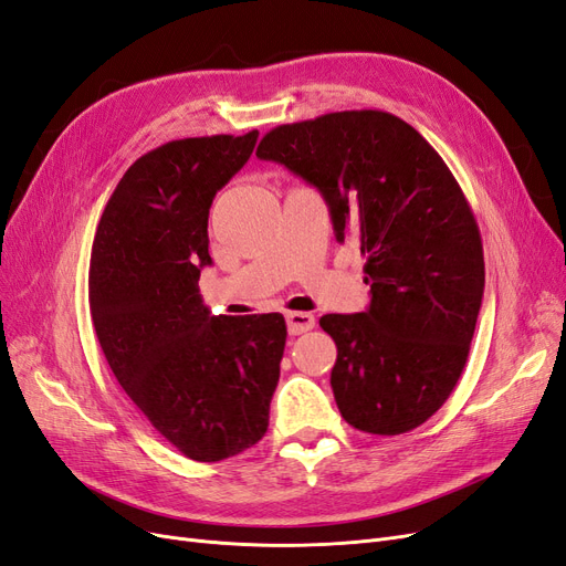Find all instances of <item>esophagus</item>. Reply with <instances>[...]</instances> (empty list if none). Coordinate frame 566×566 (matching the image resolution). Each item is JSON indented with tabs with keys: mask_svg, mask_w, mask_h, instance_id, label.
<instances>
[{
	"mask_svg": "<svg viewBox=\"0 0 566 566\" xmlns=\"http://www.w3.org/2000/svg\"><path fill=\"white\" fill-rule=\"evenodd\" d=\"M285 323H287V333L290 335H302L306 331H312L316 325V318L306 312H287L285 314Z\"/></svg>",
	"mask_w": 566,
	"mask_h": 566,
	"instance_id": "esophagus-1",
	"label": "esophagus"
}]
</instances>
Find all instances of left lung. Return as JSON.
Instances as JSON below:
<instances>
[{"label":"left lung","mask_w":566,"mask_h":566,"mask_svg":"<svg viewBox=\"0 0 566 566\" xmlns=\"http://www.w3.org/2000/svg\"><path fill=\"white\" fill-rule=\"evenodd\" d=\"M256 158L318 188L337 241L356 238L370 304L325 314L342 418L368 434L416 430L449 399L484 297L482 235L439 153L401 117L342 111L271 129Z\"/></svg>","instance_id":"8db88e82"}]
</instances>
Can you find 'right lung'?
Instances as JSON below:
<instances>
[{
  "label": "right lung",
  "instance_id": "obj_1",
  "mask_svg": "<svg viewBox=\"0 0 566 566\" xmlns=\"http://www.w3.org/2000/svg\"><path fill=\"white\" fill-rule=\"evenodd\" d=\"M256 136H196L146 153L119 179L92 248L90 310L115 380L200 462L264 437L287 337L281 314L212 316L198 290L212 264V200Z\"/></svg>",
  "mask_w": 566,
  "mask_h": 566
}]
</instances>
